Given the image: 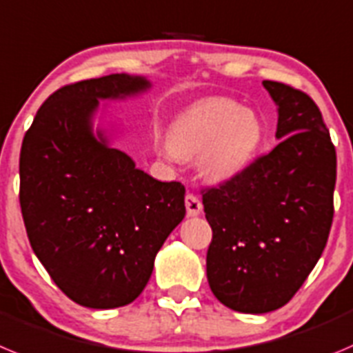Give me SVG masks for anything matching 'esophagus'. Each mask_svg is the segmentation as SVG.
Here are the masks:
<instances>
[{
    "label": "esophagus",
    "mask_w": 353,
    "mask_h": 353,
    "mask_svg": "<svg viewBox=\"0 0 353 353\" xmlns=\"http://www.w3.org/2000/svg\"><path fill=\"white\" fill-rule=\"evenodd\" d=\"M184 204H186V212H188V216H199L200 212H202V202H200V199L195 193H186Z\"/></svg>",
    "instance_id": "34e87169"
}]
</instances>
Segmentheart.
Returning a JSON list of instances; mask_svg holds the SVG:
<instances>
[{
	"label": "heart",
	"mask_w": 353,
	"mask_h": 353,
	"mask_svg": "<svg viewBox=\"0 0 353 353\" xmlns=\"http://www.w3.org/2000/svg\"><path fill=\"white\" fill-rule=\"evenodd\" d=\"M262 142L256 114L228 98L202 100L172 123L169 154L199 157V170L212 183H223L252 163Z\"/></svg>",
	"instance_id": "1"
}]
</instances>
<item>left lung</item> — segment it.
Listing matches in <instances>:
<instances>
[{"instance_id":"1","label":"left lung","mask_w":353,"mask_h":353,"mask_svg":"<svg viewBox=\"0 0 353 353\" xmlns=\"http://www.w3.org/2000/svg\"><path fill=\"white\" fill-rule=\"evenodd\" d=\"M278 105L279 144L241 174L202 190L212 228L208 281L241 313L285 306L319 262L334 216L336 149L316 103L263 81Z\"/></svg>"}]
</instances>
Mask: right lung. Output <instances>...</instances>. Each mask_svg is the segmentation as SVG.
<instances>
[{
	"mask_svg": "<svg viewBox=\"0 0 353 353\" xmlns=\"http://www.w3.org/2000/svg\"><path fill=\"white\" fill-rule=\"evenodd\" d=\"M144 77L112 74L54 91L24 135L19 202L34 255L74 303L130 304L154 256L183 221L184 186L135 169L132 158L91 132L98 98L148 90Z\"/></svg>",
	"mask_w": 353,
	"mask_h": 353,
	"instance_id": "add662e5",
	"label": "right lung"
}]
</instances>
